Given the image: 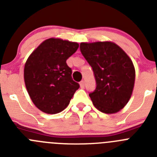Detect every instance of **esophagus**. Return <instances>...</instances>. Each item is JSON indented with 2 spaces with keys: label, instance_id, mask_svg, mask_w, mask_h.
Returning a JSON list of instances; mask_svg holds the SVG:
<instances>
[{
  "label": "esophagus",
  "instance_id": "34e87169",
  "mask_svg": "<svg viewBox=\"0 0 157 157\" xmlns=\"http://www.w3.org/2000/svg\"><path fill=\"white\" fill-rule=\"evenodd\" d=\"M79 85H80V87H81V88H84V87H85V81H81L79 82Z\"/></svg>",
  "mask_w": 157,
  "mask_h": 157
}]
</instances>
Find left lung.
Instances as JSON below:
<instances>
[{
  "instance_id": "1",
  "label": "left lung",
  "mask_w": 157,
  "mask_h": 157,
  "mask_svg": "<svg viewBox=\"0 0 157 157\" xmlns=\"http://www.w3.org/2000/svg\"><path fill=\"white\" fill-rule=\"evenodd\" d=\"M80 51L92 67L96 80L90 97L96 109L106 114L118 112L133 92L135 69L132 60L119 45L111 41L80 44Z\"/></svg>"
}]
</instances>
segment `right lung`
Returning a JSON list of instances; mask_svg holds the SVG:
<instances>
[{"label": "right lung", "mask_w": 157, "mask_h": 157, "mask_svg": "<svg viewBox=\"0 0 157 157\" xmlns=\"http://www.w3.org/2000/svg\"><path fill=\"white\" fill-rule=\"evenodd\" d=\"M78 48L77 42L48 38L30 55L25 63L24 81L37 109L56 114L66 109L79 84L72 79L67 59Z\"/></svg>", "instance_id": "obj_1"}]
</instances>
